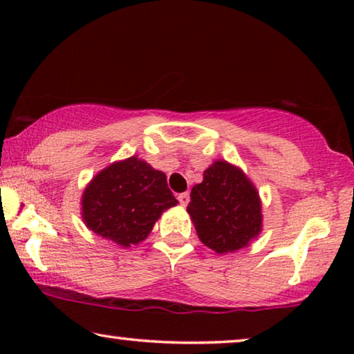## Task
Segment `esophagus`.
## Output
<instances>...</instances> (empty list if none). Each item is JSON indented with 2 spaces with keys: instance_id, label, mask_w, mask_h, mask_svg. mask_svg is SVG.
Wrapping results in <instances>:
<instances>
[{
  "instance_id": "obj_1",
  "label": "esophagus",
  "mask_w": 354,
  "mask_h": 354,
  "mask_svg": "<svg viewBox=\"0 0 354 354\" xmlns=\"http://www.w3.org/2000/svg\"><path fill=\"white\" fill-rule=\"evenodd\" d=\"M177 200H178V203H180L182 206H187L188 201H190V193H188V192L180 193V195L177 196Z\"/></svg>"
}]
</instances>
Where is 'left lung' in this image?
Segmentation results:
<instances>
[{
	"instance_id": "obj_1",
	"label": "left lung",
	"mask_w": 354,
	"mask_h": 354,
	"mask_svg": "<svg viewBox=\"0 0 354 354\" xmlns=\"http://www.w3.org/2000/svg\"><path fill=\"white\" fill-rule=\"evenodd\" d=\"M207 248L224 254L243 248L263 229L259 193L240 167L216 161L192 188L187 206Z\"/></svg>"
}]
</instances>
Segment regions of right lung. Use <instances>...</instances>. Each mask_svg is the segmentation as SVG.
<instances>
[{
	"mask_svg": "<svg viewBox=\"0 0 354 354\" xmlns=\"http://www.w3.org/2000/svg\"><path fill=\"white\" fill-rule=\"evenodd\" d=\"M177 200L166 174L137 156L113 162L96 174L82 195V219L96 235L124 248L138 245Z\"/></svg>",
	"mask_w": 354,
	"mask_h": 354,
	"instance_id": "add662e5",
	"label": "right lung"
}]
</instances>
